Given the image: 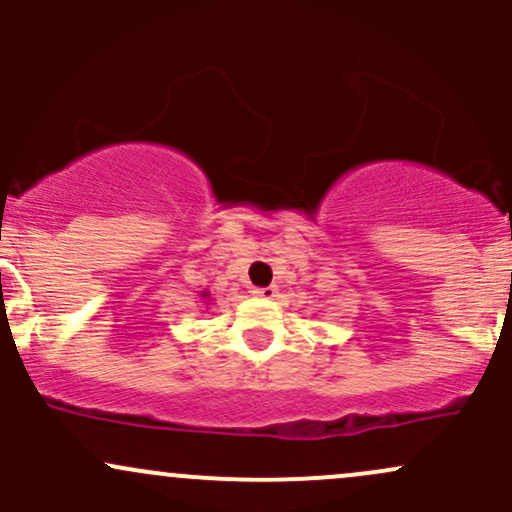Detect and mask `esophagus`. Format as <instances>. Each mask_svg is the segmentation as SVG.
Listing matches in <instances>:
<instances>
[{
  "mask_svg": "<svg viewBox=\"0 0 512 512\" xmlns=\"http://www.w3.org/2000/svg\"><path fill=\"white\" fill-rule=\"evenodd\" d=\"M254 295H256V297H261V300H273V297H278V287H275V285H268V287H256Z\"/></svg>",
  "mask_w": 512,
  "mask_h": 512,
  "instance_id": "esophagus-1",
  "label": "esophagus"
}]
</instances>
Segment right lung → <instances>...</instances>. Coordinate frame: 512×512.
Listing matches in <instances>:
<instances>
[{
    "mask_svg": "<svg viewBox=\"0 0 512 512\" xmlns=\"http://www.w3.org/2000/svg\"><path fill=\"white\" fill-rule=\"evenodd\" d=\"M203 297H205V300H208V297H210V295H208V292H203Z\"/></svg>",
    "mask_w": 512,
    "mask_h": 512,
    "instance_id": "obj_1",
    "label": "right lung"
}]
</instances>
